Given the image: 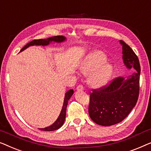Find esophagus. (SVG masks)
I'll use <instances>...</instances> for the list:
<instances>
[{
  "label": "esophagus",
  "mask_w": 151,
  "mask_h": 151,
  "mask_svg": "<svg viewBox=\"0 0 151 151\" xmlns=\"http://www.w3.org/2000/svg\"><path fill=\"white\" fill-rule=\"evenodd\" d=\"M76 90L77 91H83V86H82V85H79V86H78L76 87Z\"/></svg>",
  "instance_id": "34e87169"
}]
</instances>
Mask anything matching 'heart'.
Returning a JSON list of instances; mask_svg holds the SVG:
<instances>
[{
    "mask_svg": "<svg viewBox=\"0 0 151 151\" xmlns=\"http://www.w3.org/2000/svg\"><path fill=\"white\" fill-rule=\"evenodd\" d=\"M107 61L106 55L101 51L90 52L86 55L80 66V70L84 75H90L88 82L94 88L103 86L111 78L113 67Z\"/></svg>",
    "mask_w": 151,
    "mask_h": 151,
    "instance_id": "b5f03b06",
    "label": "heart"
}]
</instances>
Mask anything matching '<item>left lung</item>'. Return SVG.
I'll use <instances>...</instances> for the list:
<instances>
[{"label": "left lung", "mask_w": 151, "mask_h": 151, "mask_svg": "<svg viewBox=\"0 0 151 151\" xmlns=\"http://www.w3.org/2000/svg\"><path fill=\"white\" fill-rule=\"evenodd\" d=\"M122 46V59L128 69L134 73L124 79L114 78L103 88L90 93L89 115L97 124L111 126L129 115L136 105L139 96L140 64L138 57L129 46L120 40Z\"/></svg>", "instance_id": "1"}]
</instances>
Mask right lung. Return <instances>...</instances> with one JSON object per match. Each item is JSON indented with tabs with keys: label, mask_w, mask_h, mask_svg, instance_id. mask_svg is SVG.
Returning <instances> with one entry per match:
<instances>
[{
	"label": "right lung",
	"mask_w": 151,
	"mask_h": 151,
	"mask_svg": "<svg viewBox=\"0 0 151 151\" xmlns=\"http://www.w3.org/2000/svg\"><path fill=\"white\" fill-rule=\"evenodd\" d=\"M66 40V38L63 36H61V35H57V36H54V37H48L47 39H40V40H34L33 41H31V42H29L27 44L26 46H24V47H23L22 49H21L20 52L22 51L27 48L29 46H47L50 43H51L52 42H57V43H60V42H64L65 40ZM74 94V90H70L68 91V92L65 94V98H64V101H63V107L62 109H61V113L59 114L58 118L57 119V120L52 124V125H50L49 127H46V128H42V129H40V130L42 131H52L55 130H57L60 128V127L62 126L64 123L65 119V116H66V108H67V105H68V102L70 99V97L73 96V94Z\"/></svg>",
	"instance_id": "1"
}]
</instances>
